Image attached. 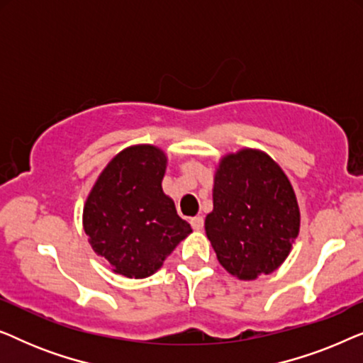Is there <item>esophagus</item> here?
Here are the masks:
<instances>
[{"instance_id":"1","label":"esophagus","mask_w":363,"mask_h":363,"mask_svg":"<svg viewBox=\"0 0 363 363\" xmlns=\"http://www.w3.org/2000/svg\"><path fill=\"white\" fill-rule=\"evenodd\" d=\"M191 226H193V230H196V231H200V230H203V226H205V220H203V216H195V218H191Z\"/></svg>"}]
</instances>
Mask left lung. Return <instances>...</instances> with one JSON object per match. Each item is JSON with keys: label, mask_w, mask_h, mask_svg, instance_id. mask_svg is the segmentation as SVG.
<instances>
[{"label": "left lung", "mask_w": 363, "mask_h": 363, "mask_svg": "<svg viewBox=\"0 0 363 363\" xmlns=\"http://www.w3.org/2000/svg\"><path fill=\"white\" fill-rule=\"evenodd\" d=\"M291 182L264 152L245 148L220 162L205 230L218 261L242 281L271 274L299 235Z\"/></svg>", "instance_id": "8db88e82"}]
</instances>
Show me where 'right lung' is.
I'll return each mask as SVG.
<instances>
[{
    "label": "right lung",
    "mask_w": 363,
    "mask_h": 363,
    "mask_svg": "<svg viewBox=\"0 0 363 363\" xmlns=\"http://www.w3.org/2000/svg\"><path fill=\"white\" fill-rule=\"evenodd\" d=\"M167 157L153 145L122 150L104 168L84 206V231L113 272L143 279L191 233L162 190Z\"/></svg>",
    "instance_id": "obj_1"
}]
</instances>
